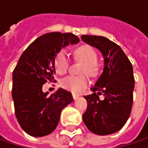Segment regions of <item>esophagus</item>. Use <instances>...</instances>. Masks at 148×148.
Returning <instances> with one entry per match:
<instances>
[{
	"label": "esophagus",
	"mask_w": 148,
	"mask_h": 148,
	"mask_svg": "<svg viewBox=\"0 0 148 148\" xmlns=\"http://www.w3.org/2000/svg\"><path fill=\"white\" fill-rule=\"evenodd\" d=\"M72 97H73V99H77L78 97H79V95L74 94V93H73V94H72Z\"/></svg>",
	"instance_id": "esophagus-1"
}]
</instances>
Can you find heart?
<instances>
[{
	"label": "heart",
	"instance_id": "b5f03b06",
	"mask_svg": "<svg viewBox=\"0 0 148 148\" xmlns=\"http://www.w3.org/2000/svg\"><path fill=\"white\" fill-rule=\"evenodd\" d=\"M74 56L77 60L84 62L82 73L94 75L97 71V53L93 47L90 45L80 46L74 51ZM68 66L69 61L65 53L60 52L57 54L54 61L56 71L59 74H64L68 69ZM87 83V78L84 76H67L62 80L61 85L63 88L77 93L86 87Z\"/></svg>",
	"mask_w": 148,
	"mask_h": 148
}]
</instances>
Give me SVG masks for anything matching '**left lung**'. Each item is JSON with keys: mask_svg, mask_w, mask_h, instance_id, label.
Returning <instances> with one entry per match:
<instances>
[{"mask_svg": "<svg viewBox=\"0 0 148 148\" xmlns=\"http://www.w3.org/2000/svg\"><path fill=\"white\" fill-rule=\"evenodd\" d=\"M85 43L98 49L104 58L103 72L85 95L87 110L83 114L84 123L98 135H109L123 128L129 118L133 105L134 77L133 66L122 49L107 38L82 35ZM103 94L104 99L99 95Z\"/></svg>", "mask_w": 148, "mask_h": 148, "instance_id": "left-lung-1", "label": "left lung"}]
</instances>
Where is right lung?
<instances>
[{
    "label": "right lung",
    "instance_id": "1",
    "mask_svg": "<svg viewBox=\"0 0 148 148\" xmlns=\"http://www.w3.org/2000/svg\"><path fill=\"white\" fill-rule=\"evenodd\" d=\"M79 43L71 33H48L38 37L20 56L13 71L12 98L15 116L22 129L33 137L53 133L63 108L72 102L71 92L59 88L48 95L43 85L54 80L56 55L69 44Z\"/></svg>",
    "mask_w": 148,
    "mask_h": 148
}]
</instances>
